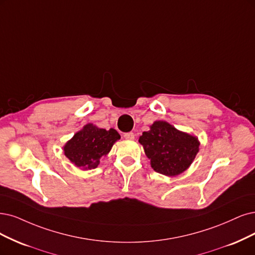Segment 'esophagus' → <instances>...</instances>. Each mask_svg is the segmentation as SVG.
<instances>
[{
	"instance_id": "1",
	"label": "esophagus",
	"mask_w": 255,
	"mask_h": 255,
	"mask_svg": "<svg viewBox=\"0 0 255 255\" xmlns=\"http://www.w3.org/2000/svg\"><path fill=\"white\" fill-rule=\"evenodd\" d=\"M134 133H132V132H127V133H125L124 134V137L126 138V139H134Z\"/></svg>"
}]
</instances>
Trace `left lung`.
<instances>
[{"mask_svg":"<svg viewBox=\"0 0 255 255\" xmlns=\"http://www.w3.org/2000/svg\"><path fill=\"white\" fill-rule=\"evenodd\" d=\"M154 171L176 176L190 167L200 150L196 136L176 129L166 121H155L138 138Z\"/></svg>","mask_w":255,"mask_h":255,"instance_id":"left-lung-1","label":"left lung"}]
</instances>
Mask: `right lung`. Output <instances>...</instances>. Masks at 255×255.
Listing matches in <instances>:
<instances>
[{
    "label": "right lung",
    "mask_w": 255,
    "mask_h": 255,
    "mask_svg": "<svg viewBox=\"0 0 255 255\" xmlns=\"http://www.w3.org/2000/svg\"><path fill=\"white\" fill-rule=\"evenodd\" d=\"M120 138L116 129L106 130L88 123L64 145V154L81 170H91Z\"/></svg>",
    "instance_id": "obj_1"
}]
</instances>
